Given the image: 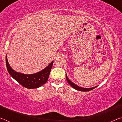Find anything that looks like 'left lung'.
I'll list each match as a JSON object with an SVG mask.
<instances>
[{"label": "left lung", "instance_id": "obj_1", "mask_svg": "<svg viewBox=\"0 0 122 122\" xmlns=\"http://www.w3.org/2000/svg\"><path fill=\"white\" fill-rule=\"evenodd\" d=\"M66 80H67V81L68 82V83L70 86H71V87H73L74 89H75L77 90H79V91H81V92H88V91H90V90H92V89H94V88H95L97 86H94V87H92V88H82L81 87V86H79L76 85L75 83H74L73 82H72L71 80H69L68 77H67V74H66Z\"/></svg>", "mask_w": 122, "mask_h": 122}]
</instances>
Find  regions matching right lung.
Returning <instances> with one entry per match:
<instances>
[{
  "mask_svg": "<svg viewBox=\"0 0 122 122\" xmlns=\"http://www.w3.org/2000/svg\"><path fill=\"white\" fill-rule=\"evenodd\" d=\"M6 64L10 75L18 83L26 88L34 89L43 86L48 81L53 61L41 71L33 74H24L14 71L10 66L7 56H6Z\"/></svg>",
  "mask_w": 122,
  "mask_h": 122,
  "instance_id": "obj_1",
  "label": "right lung"
}]
</instances>
